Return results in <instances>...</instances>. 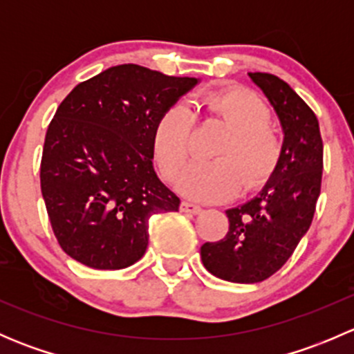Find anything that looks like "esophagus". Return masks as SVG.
I'll return each mask as SVG.
<instances>
[{
	"mask_svg": "<svg viewBox=\"0 0 354 354\" xmlns=\"http://www.w3.org/2000/svg\"><path fill=\"white\" fill-rule=\"evenodd\" d=\"M181 212H187V214H198V212H202V207L197 205V203L183 202V203H181Z\"/></svg>",
	"mask_w": 354,
	"mask_h": 354,
	"instance_id": "obj_1",
	"label": "esophagus"
}]
</instances>
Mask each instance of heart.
I'll return each mask as SVG.
<instances>
[{"instance_id":"1","label":"heart","mask_w":354,"mask_h":354,"mask_svg":"<svg viewBox=\"0 0 354 354\" xmlns=\"http://www.w3.org/2000/svg\"><path fill=\"white\" fill-rule=\"evenodd\" d=\"M230 127V133L214 151L216 159L194 162L178 180L183 195L203 202L233 197L240 188L253 190L269 180L283 152L279 135L269 124L262 99L243 88H223L200 95L194 102ZM194 114L183 104L169 106L154 128V152L167 178H176L190 156Z\"/></svg>"}]
</instances>
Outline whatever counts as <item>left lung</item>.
Instances as JSON below:
<instances>
[{
	"label": "left lung",
	"instance_id": "left-lung-1",
	"mask_svg": "<svg viewBox=\"0 0 354 354\" xmlns=\"http://www.w3.org/2000/svg\"><path fill=\"white\" fill-rule=\"evenodd\" d=\"M277 113L284 131L276 169L257 197L226 210L230 231L200 248L203 267L230 283L253 284L281 269L315 214L324 169L319 120L279 77L248 73Z\"/></svg>",
	"mask_w": 354,
	"mask_h": 354
}]
</instances>
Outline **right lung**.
I'll list each match as a JSON object with an SVG mask.
<instances>
[{
  "mask_svg": "<svg viewBox=\"0 0 354 354\" xmlns=\"http://www.w3.org/2000/svg\"><path fill=\"white\" fill-rule=\"evenodd\" d=\"M198 84L140 65H118L78 84L46 133L41 192L59 246L84 266H133L149 245V219L180 198L154 171L160 114Z\"/></svg>",
  "mask_w": 354,
  "mask_h": 354,
  "instance_id": "obj_1",
  "label": "right lung"
}]
</instances>
